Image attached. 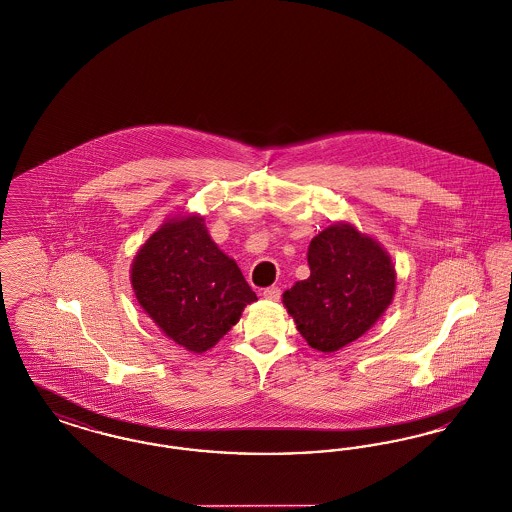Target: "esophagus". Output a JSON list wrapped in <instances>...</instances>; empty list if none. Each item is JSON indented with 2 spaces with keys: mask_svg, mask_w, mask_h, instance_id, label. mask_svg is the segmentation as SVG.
<instances>
[{
  "mask_svg": "<svg viewBox=\"0 0 512 512\" xmlns=\"http://www.w3.org/2000/svg\"><path fill=\"white\" fill-rule=\"evenodd\" d=\"M262 296L266 298V300H271V302H277L279 298H281V289L279 287H267L262 292Z\"/></svg>",
  "mask_w": 512,
  "mask_h": 512,
  "instance_id": "1",
  "label": "esophagus"
}]
</instances>
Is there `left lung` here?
I'll list each match as a JSON object with an SVG mask.
<instances>
[{"instance_id": "1", "label": "left lung", "mask_w": 512, "mask_h": 512, "mask_svg": "<svg viewBox=\"0 0 512 512\" xmlns=\"http://www.w3.org/2000/svg\"><path fill=\"white\" fill-rule=\"evenodd\" d=\"M310 277L285 290L296 329L319 352H336L367 333L396 292V269L375 239L333 223L308 248Z\"/></svg>"}]
</instances>
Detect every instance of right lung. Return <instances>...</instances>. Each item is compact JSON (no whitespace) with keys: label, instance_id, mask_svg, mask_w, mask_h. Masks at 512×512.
<instances>
[{"label":"right lung","instance_id":"1","mask_svg":"<svg viewBox=\"0 0 512 512\" xmlns=\"http://www.w3.org/2000/svg\"><path fill=\"white\" fill-rule=\"evenodd\" d=\"M132 287L160 331L195 354L216 346L256 300L199 214L172 218L156 229L135 254Z\"/></svg>","mask_w":512,"mask_h":512}]
</instances>
